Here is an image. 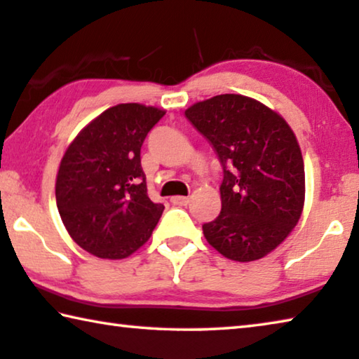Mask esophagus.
Wrapping results in <instances>:
<instances>
[{
  "mask_svg": "<svg viewBox=\"0 0 359 359\" xmlns=\"http://www.w3.org/2000/svg\"><path fill=\"white\" fill-rule=\"evenodd\" d=\"M172 203H175V205H187V203H189V197L175 196L172 197Z\"/></svg>",
  "mask_w": 359,
  "mask_h": 359,
  "instance_id": "34e87169",
  "label": "esophagus"
}]
</instances>
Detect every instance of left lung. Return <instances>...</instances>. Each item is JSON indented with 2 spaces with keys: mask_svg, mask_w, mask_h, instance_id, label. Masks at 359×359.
I'll list each match as a JSON object with an SVG mask.
<instances>
[{
  "mask_svg": "<svg viewBox=\"0 0 359 359\" xmlns=\"http://www.w3.org/2000/svg\"><path fill=\"white\" fill-rule=\"evenodd\" d=\"M223 165L222 212L202 226L215 250L234 262L273 252L302 217L305 167L289 123L257 99L218 95L186 109Z\"/></svg>",
  "mask_w": 359,
  "mask_h": 359,
  "instance_id": "left-lung-1",
  "label": "left lung"
}]
</instances>
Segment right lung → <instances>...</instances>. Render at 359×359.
Masks as SVG:
<instances>
[{
  "mask_svg": "<svg viewBox=\"0 0 359 359\" xmlns=\"http://www.w3.org/2000/svg\"><path fill=\"white\" fill-rule=\"evenodd\" d=\"M163 115L144 104H118L65 149L56 176L57 210L72 239L91 255L130 257L161 219L165 207L147 196L141 146Z\"/></svg>",
  "mask_w": 359,
  "mask_h": 359,
  "instance_id": "add662e5",
  "label": "right lung"
}]
</instances>
